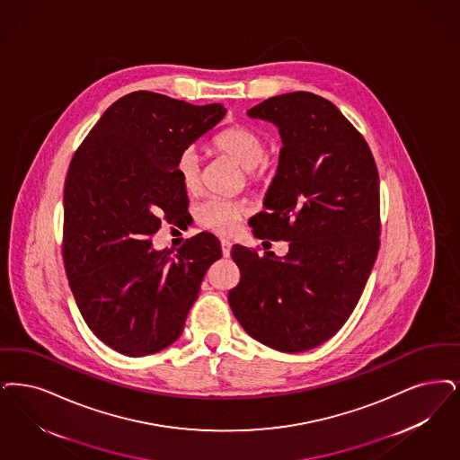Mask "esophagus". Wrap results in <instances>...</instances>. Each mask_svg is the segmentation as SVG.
Listing matches in <instances>:
<instances>
[{"instance_id": "esophagus-1", "label": "esophagus", "mask_w": 460, "mask_h": 460, "mask_svg": "<svg viewBox=\"0 0 460 460\" xmlns=\"http://www.w3.org/2000/svg\"><path fill=\"white\" fill-rule=\"evenodd\" d=\"M231 241L229 239H222L221 241V248H222V255L224 257H229L231 255Z\"/></svg>"}]
</instances>
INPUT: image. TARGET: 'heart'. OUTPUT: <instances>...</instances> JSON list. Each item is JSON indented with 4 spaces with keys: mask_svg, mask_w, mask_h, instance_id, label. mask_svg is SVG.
Instances as JSON below:
<instances>
[{
    "mask_svg": "<svg viewBox=\"0 0 460 460\" xmlns=\"http://www.w3.org/2000/svg\"><path fill=\"white\" fill-rule=\"evenodd\" d=\"M214 147L217 152L233 159L244 169L246 178L252 184L263 181L267 174L265 150L267 144L257 129L236 125L222 129L214 138ZM202 172V155L195 147L184 148L176 163V174L180 183L188 193H193L200 186ZM244 214V207L226 199H208L197 208V221L205 229H210L219 234H231L236 231L239 221Z\"/></svg>",
    "mask_w": 460,
    "mask_h": 460,
    "instance_id": "1",
    "label": "heart"
}]
</instances>
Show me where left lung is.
I'll return each mask as SVG.
<instances>
[{
  "mask_svg": "<svg viewBox=\"0 0 460 460\" xmlns=\"http://www.w3.org/2000/svg\"><path fill=\"white\" fill-rule=\"evenodd\" d=\"M276 125L282 140L255 238L286 239L289 252L258 255L234 244L241 272L229 305L258 342L313 349L348 322L380 246V188L371 150L331 101L282 93L248 110Z\"/></svg>",
  "mask_w": 460,
  "mask_h": 460,
  "instance_id": "left-lung-1",
  "label": "left lung"
}]
</instances>
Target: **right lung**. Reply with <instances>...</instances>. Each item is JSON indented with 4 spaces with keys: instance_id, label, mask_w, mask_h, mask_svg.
I'll return each instance as SVG.
<instances>
[{
    "instance_id": "right-lung-1",
    "label": "right lung",
    "mask_w": 460,
    "mask_h": 460,
    "mask_svg": "<svg viewBox=\"0 0 460 460\" xmlns=\"http://www.w3.org/2000/svg\"><path fill=\"white\" fill-rule=\"evenodd\" d=\"M224 116L221 104L138 91L110 106L75 152L63 260L78 310L111 349L140 358L176 342L203 277L222 257L210 233L186 239L176 253L154 250L150 236L163 216L188 212L178 157Z\"/></svg>"
}]
</instances>
